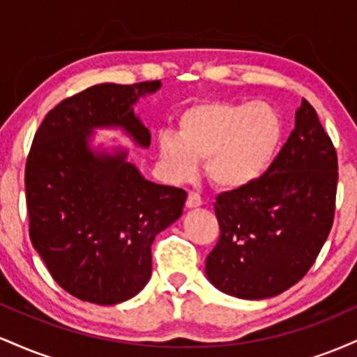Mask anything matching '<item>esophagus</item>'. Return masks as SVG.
I'll list each match as a JSON object with an SVG mask.
<instances>
[{
    "label": "esophagus",
    "mask_w": 357,
    "mask_h": 357,
    "mask_svg": "<svg viewBox=\"0 0 357 357\" xmlns=\"http://www.w3.org/2000/svg\"><path fill=\"white\" fill-rule=\"evenodd\" d=\"M202 204H203V199H202V196L198 195V192L191 191L190 195H188V198H186V206L188 208H198V206H202Z\"/></svg>",
    "instance_id": "esophagus-1"
}]
</instances>
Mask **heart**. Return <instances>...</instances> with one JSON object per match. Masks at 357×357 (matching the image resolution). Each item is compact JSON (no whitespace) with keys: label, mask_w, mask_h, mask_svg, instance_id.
<instances>
[{"label":"heart","mask_w":357,"mask_h":357,"mask_svg":"<svg viewBox=\"0 0 357 357\" xmlns=\"http://www.w3.org/2000/svg\"><path fill=\"white\" fill-rule=\"evenodd\" d=\"M179 134H159V158L174 181L195 176L204 159L210 181L240 190L265 174L275 159L284 122L267 102H202L179 117Z\"/></svg>","instance_id":"obj_1"}]
</instances>
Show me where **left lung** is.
I'll return each instance as SVG.
<instances>
[{"instance_id": "left-lung-1", "label": "left lung", "mask_w": 357, "mask_h": 357, "mask_svg": "<svg viewBox=\"0 0 357 357\" xmlns=\"http://www.w3.org/2000/svg\"><path fill=\"white\" fill-rule=\"evenodd\" d=\"M337 176L333 141L302 99L296 129L265 174L216 198L220 238L206 257L211 284L250 301L296 285L333 228Z\"/></svg>"}]
</instances>
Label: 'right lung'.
Listing matches in <instances>:
<instances>
[{
  "label": "right lung",
  "instance_id": "obj_1",
  "mask_svg": "<svg viewBox=\"0 0 357 357\" xmlns=\"http://www.w3.org/2000/svg\"><path fill=\"white\" fill-rule=\"evenodd\" d=\"M159 80L100 84L63 99L36 130L24 167L30 240L53 280L80 301L114 305L151 277V245L183 215L186 191L147 181L126 151L96 153V127H122L151 144L134 114Z\"/></svg>",
  "mask_w": 357,
  "mask_h": 357
}]
</instances>
